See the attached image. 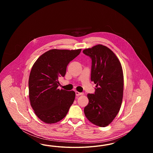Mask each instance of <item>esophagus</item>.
Instances as JSON below:
<instances>
[{
  "label": "esophagus",
  "instance_id": "obj_1",
  "mask_svg": "<svg viewBox=\"0 0 153 153\" xmlns=\"http://www.w3.org/2000/svg\"><path fill=\"white\" fill-rule=\"evenodd\" d=\"M75 93H76V96H80V95H83L84 94V92H79L78 91H76Z\"/></svg>",
  "mask_w": 153,
  "mask_h": 153
}]
</instances>
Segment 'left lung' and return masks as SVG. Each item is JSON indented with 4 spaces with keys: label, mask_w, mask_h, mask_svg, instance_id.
<instances>
[{
    "label": "left lung",
    "mask_w": 153,
    "mask_h": 153,
    "mask_svg": "<svg viewBox=\"0 0 153 153\" xmlns=\"http://www.w3.org/2000/svg\"><path fill=\"white\" fill-rule=\"evenodd\" d=\"M83 53L92 59L91 79L96 84L94 94H88L84 111L95 125L106 127L118 114L123 100V73L121 64L111 49L102 45L86 49Z\"/></svg>",
    "instance_id": "1"
}]
</instances>
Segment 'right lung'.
<instances>
[{
	"label": "right lung",
	"instance_id": "right-lung-1",
	"mask_svg": "<svg viewBox=\"0 0 153 153\" xmlns=\"http://www.w3.org/2000/svg\"><path fill=\"white\" fill-rule=\"evenodd\" d=\"M51 49L37 59L30 73V104L45 123H55L65 117L75 99V92L58 89V78L64 77L68 64L81 52Z\"/></svg>",
	"mask_w": 153,
	"mask_h": 153
}]
</instances>
